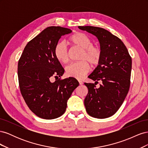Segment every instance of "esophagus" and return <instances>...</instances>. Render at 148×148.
<instances>
[{"instance_id":"1","label":"esophagus","mask_w":148,"mask_h":148,"mask_svg":"<svg viewBox=\"0 0 148 148\" xmlns=\"http://www.w3.org/2000/svg\"><path fill=\"white\" fill-rule=\"evenodd\" d=\"M78 82H79V84L80 85H82V84H83V82H82V81H78Z\"/></svg>"}]
</instances>
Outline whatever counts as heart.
<instances>
[{
	"mask_svg": "<svg viewBox=\"0 0 148 148\" xmlns=\"http://www.w3.org/2000/svg\"><path fill=\"white\" fill-rule=\"evenodd\" d=\"M68 42L71 46L82 49L79 60L80 61L70 64L65 68L66 76L77 79H82L90 70V63L96 66L101 59L102 51L99 47L92 44L91 39L83 33H75L70 36ZM56 59L62 64H66L69 60V52L63 42H59L54 48Z\"/></svg>",
	"mask_w": 148,
	"mask_h": 148,
	"instance_id": "obj_1",
	"label": "heart"
}]
</instances>
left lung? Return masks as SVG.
Returning <instances> with one entry per match:
<instances>
[{"label":"left lung","mask_w":148,"mask_h":148,"mask_svg":"<svg viewBox=\"0 0 148 148\" xmlns=\"http://www.w3.org/2000/svg\"><path fill=\"white\" fill-rule=\"evenodd\" d=\"M96 36L100 43L101 59L88 78L96 81L86 83L88 93L84 101L87 113L92 117L105 119L116 113L126 97L130 85L132 58L121 39L104 28L78 26ZM101 81L99 88L95 83Z\"/></svg>","instance_id":"obj_1"}]
</instances>
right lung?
I'll list each match as a JSON object with an SVG mask.
<instances>
[{"instance_id": "add662e5", "label": "right lung", "mask_w": 148, "mask_h": 148, "mask_svg": "<svg viewBox=\"0 0 148 148\" xmlns=\"http://www.w3.org/2000/svg\"><path fill=\"white\" fill-rule=\"evenodd\" d=\"M71 31L61 26L47 27L26 44L19 59L18 77L21 95L29 109L40 118L51 120L63 115L67 101L79 85L72 77L59 78L64 69L54 56L59 40ZM53 77L56 81L51 82Z\"/></svg>"}]
</instances>
